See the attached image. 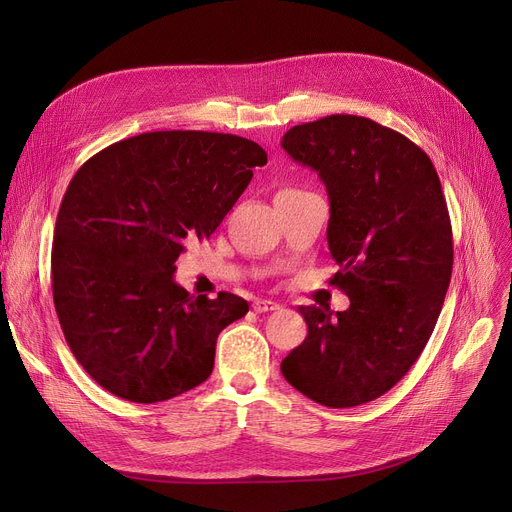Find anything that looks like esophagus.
Returning <instances> with one entry per match:
<instances>
[{
    "label": "esophagus",
    "instance_id": "34e87169",
    "mask_svg": "<svg viewBox=\"0 0 512 512\" xmlns=\"http://www.w3.org/2000/svg\"><path fill=\"white\" fill-rule=\"evenodd\" d=\"M253 309H255L257 313H265V311H276V309H280V305L274 303V301H270V299H257V301L253 303Z\"/></svg>",
    "mask_w": 512,
    "mask_h": 512
}]
</instances>
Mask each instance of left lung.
Segmentation results:
<instances>
[{
	"label": "left lung",
	"mask_w": 512,
	"mask_h": 512,
	"mask_svg": "<svg viewBox=\"0 0 512 512\" xmlns=\"http://www.w3.org/2000/svg\"><path fill=\"white\" fill-rule=\"evenodd\" d=\"M282 147L326 184L332 284L351 307H299L309 334L280 369L319 405L359 407L407 375L436 328L452 276L442 184L425 151L361 116L292 126Z\"/></svg>",
	"instance_id": "1"
}]
</instances>
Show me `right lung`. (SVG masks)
I'll return each mask as SVG.
<instances>
[{
	"label": "right lung",
	"instance_id": "right-lung-1",
	"mask_svg": "<svg viewBox=\"0 0 512 512\" xmlns=\"http://www.w3.org/2000/svg\"><path fill=\"white\" fill-rule=\"evenodd\" d=\"M265 164L236 134L161 130L105 147L74 174L53 232V305L101 388L151 405L209 378L215 340L249 303L188 294L172 278L176 259L213 234Z\"/></svg>",
	"mask_w": 512,
	"mask_h": 512
}]
</instances>
